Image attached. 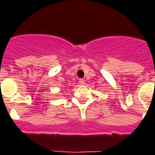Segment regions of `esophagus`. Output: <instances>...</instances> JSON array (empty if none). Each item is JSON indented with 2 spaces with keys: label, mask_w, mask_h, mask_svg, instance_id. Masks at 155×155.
<instances>
[{
  "label": "esophagus",
  "mask_w": 155,
  "mask_h": 155,
  "mask_svg": "<svg viewBox=\"0 0 155 155\" xmlns=\"http://www.w3.org/2000/svg\"><path fill=\"white\" fill-rule=\"evenodd\" d=\"M79 83H80V84H81V85H84L85 82H84V80H80Z\"/></svg>",
  "instance_id": "esophagus-1"
}]
</instances>
